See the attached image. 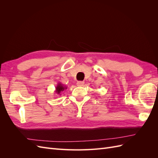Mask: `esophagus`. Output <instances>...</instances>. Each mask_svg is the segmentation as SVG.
I'll list each match as a JSON object with an SVG mask.
<instances>
[{"mask_svg": "<svg viewBox=\"0 0 158 158\" xmlns=\"http://www.w3.org/2000/svg\"><path fill=\"white\" fill-rule=\"evenodd\" d=\"M84 84V82L83 81H78V82H77V83H76V85H77L78 86H83Z\"/></svg>", "mask_w": 158, "mask_h": 158, "instance_id": "34e87169", "label": "esophagus"}]
</instances>
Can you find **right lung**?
Wrapping results in <instances>:
<instances>
[{
	"instance_id": "add662e5",
	"label": "right lung",
	"mask_w": 158,
	"mask_h": 158,
	"mask_svg": "<svg viewBox=\"0 0 158 158\" xmlns=\"http://www.w3.org/2000/svg\"><path fill=\"white\" fill-rule=\"evenodd\" d=\"M67 89V86H66L64 84H62L61 82H59L57 84L56 86L55 87V92L57 94V95H60L61 92H63L64 90Z\"/></svg>"
}]
</instances>
